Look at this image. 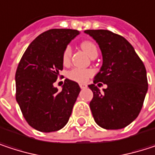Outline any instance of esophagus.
<instances>
[{
	"instance_id": "esophagus-1",
	"label": "esophagus",
	"mask_w": 155,
	"mask_h": 155,
	"mask_svg": "<svg viewBox=\"0 0 155 155\" xmlns=\"http://www.w3.org/2000/svg\"><path fill=\"white\" fill-rule=\"evenodd\" d=\"M80 87H81V89H85L87 87V85L84 83H80Z\"/></svg>"
}]
</instances>
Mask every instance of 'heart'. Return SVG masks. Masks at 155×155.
I'll use <instances>...</instances> for the list:
<instances>
[{
  "label": "heart",
  "mask_w": 155,
  "mask_h": 155,
  "mask_svg": "<svg viewBox=\"0 0 155 155\" xmlns=\"http://www.w3.org/2000/svg\"><path fill=\"white\" fill-rule=\"evenodd\" d=\"M81 47L90 56H91L95 53H98V48L96 47V45L90 40L82 41L81 43ZM71 56H72V47L70 46H66L64 47L63 54H62V61L64 65L69 64V63L71 61ZM92 74H93V71L91 69L76 67V68H73L71 71H69L67 74V76L72 81H74L77 82H85Z\"/></svg>",
  "instance_id": "obj_1"
}]
</instances>
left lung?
I'll use <instances>...</instances> for the list:
<instances>
[{
    "mask_svg": "<svg viewBox=\"0 0 155 155\" xmlns=\"http://www.w3.org/2000/svg\"><path fill=\"white\" fill-rule=\"evenodd\" d=\"M85 33L96 40L103 57L94 84L89 85L93 92L90 108L94 120L105 129L126 127L139 115L148 90L144 64L122 36L105 29H89ZM99 82L108 85L103 94L95 85Z\"/></svg>",
    "mask_w": 155,
    "mask_h": 155,
    "instance_id": "8db88e82",
    "label": "left lung"
}]
</instances>
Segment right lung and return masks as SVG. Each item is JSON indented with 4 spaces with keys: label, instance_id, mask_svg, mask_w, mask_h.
<instances>
[{
    "label": "right lung",
    "instance_id": "right-lung-1",
    "mask_svg": "<svg viewBox=\"0 0 155 155\" xmlns=\"http://www.w3.org/2000/svg\"><path fill=\"white\" fill-rule=\"evenodd\" d=\"M79 34L75 29L53 28L36 38L23 54L16 71V101L28 124L54 132L68 122L81 88L66 79L58 91L54 82L63 70L62 54Z\"/></svg>",
    "mask_w": 155,
    "mask_h": 155
}]
</instances>
